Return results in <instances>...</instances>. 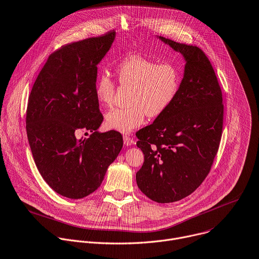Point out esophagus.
<instances>
[{"instance_id": "34e87169", "label": "esophagus", "mask_w": 259, "mask_h": 259, "mask_svg": "<svg viewBox=\"0 0 259 259\" xmlns=\"http://www.w3.org/2000/svg\"><path fill=\"white\" fill-rule=\"evenodd\" d=\"M123 140H124V144L127 145V146H129V145H131L133 143V139L129 135H124L123 136Z\"/></svg>"}]
</instances>
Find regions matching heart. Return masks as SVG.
I'll return each mask as SVG.
<instances>
[{"instance_id":"b5f03b06","label":"heart","mask_w":259,"mask_h":259,"mask_svg":"<svg viewBox=\"0 0 259 259\" xmlns=\"http://www.w3.org/2000/svg\"><path fill=\"white\" fill-rule=\"evenodd\" d=\"M116 74L123 86H132L130 107L114 109L106 116L107 126L121 133H130L143 124L145 115L160 116L175 101L180 85L181 70L173 62L157 63L141 55H129L122 59ZM95 93L98 101L105 107L114 103L116 82L107 73H102Z\"/></svg>"}]
</instances>
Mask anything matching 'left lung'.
Returning <instances> with one entry per match:
<instances>
[{"label": "left lung", "mask_w": 259, "mask_h": 259, "mask_svg": "<svg viewBox=\"0 0 259 259\" xmlns=\"http://www.w3.org/2000/svg\"><path fill=\"white\" fill-rule=\"evenodd\" d=\"M183 55L186 64L178 95L154 122L136 133L144 154L138 188L158 203L175 202L204 181L217 155L224 105L214 70L201 49L158 36Z\"/></svg>", "instance_id": "8db88e82"}]
</instances>
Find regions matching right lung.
Listing matches in <instances>:
<instances>
[{
  "label": "right lung",
  "instance_id": "right-lung-1",
  "mask_svg": "<svg viewBox=\"0 0 259 259\" xmlns=\"http://www.w3.org/2000/svg\"><path fill=\"white\" fill-rule=\"evenodd\" d=\"M115 36L112 30L55 51L28 99L26 131L34 162L48 185L71 199L95 192L123 147L119 132L98 131L104 117L95 93L98 64ZM79 130L92 134L77 140Z\"/></svg>",
  "mask_w": 259,
  "mask_h": 259
}]
</instances>
